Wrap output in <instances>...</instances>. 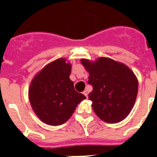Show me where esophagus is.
I'll use <instances>...</instances> for the list:
<instances>
[{
  "label": "esophagus",
  "mask_w": 157,
  "mask_h": 157,
  "mask_svg": "<svg viewBox=\"0 0 157 157\" xmlns=\"http://www.w3.org/2000/svg\"><path fill=\"white\" fill-rule=\"evenodd\" d=\"M83 94L86 96V97H88V92H87V90H85V91H83Z\"/></svg>",
  "instance_id": "1"
}]
</instances>
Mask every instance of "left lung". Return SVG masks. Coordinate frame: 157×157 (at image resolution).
Segmentation results:
<instances>
[{"mask_svg":"<svg viewBox=\"0 0 157 157\" xmlns=\"http://www.w3.org/2000/svg\"><path fill=\"white\" fill-rule=\"evenodd\" d=\"M81 63L90 74L88 84L93 90L89 99L97 116L110 123L125 119L138 94V80L132 71L109 58H99L94 63L82 59Z\"/></svg>","mask_w":157,"mask_h":157,"instance_id":"obj_1","label":"left lung"}]
</instances>
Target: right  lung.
<instances>
[{
  "label": "right lung",
  "instance_id": "add662e5",
  "mask_svg": "<svg viewBox=\"0 0 157 157\" xmlns=\"http://www.w3.org/2000/svg\"><path fill=\"white\" fill-rule=\"evenodd\" d=\"M70 74V63L58 59L45 66L31 82L29 99L32 109L48 125L64 123L86 98L75 90Z\"/></svg>",
  "mask_w": 157,
  "mask_h": 157
}]
</instances>
